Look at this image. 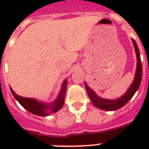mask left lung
Here are the masks:
<instances>
[{"label":"left lung","instance_id":"1","mask_svg":"<svg viewBox=\"0 0 149 149\" xmlns=\"http://www.w3.org/2000/svg\"><path fill=\"white\" fill-rule=\"evenodd\" d=\"M132 42H133L134 49H135L137 61H138L137 62L136 72H135V77H134V81H133L132 85L130 86L127 92L124 95L121 96L120 98H118L117 100L104 99V98L98 97L94 93V91L89 87L86 83H85V86H86V90L87 91V94H88L89 97L91 99V102L93 104V105L97 107V108L101 109V110H105V111H116V110L122 107L123 106H125V104L132 99V97L135 93V92L138 91V89L140 86V84H141V77H142V65H141L140 52H139V47L137 45L136 42L134 39H132Z\"/></svg>","mask_w":149,"mask_h":149}]
</instances>
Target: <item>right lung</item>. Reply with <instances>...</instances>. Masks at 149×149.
<instances>
[{
  "mask_svg": "<svg viewBox=\"0 0 149 149\" xmlns=\"http://www.w3.org/2000/svg\"><path fill=\"white\" fill-rule=\"evenodd\" d=\"M66 85H67V79H65L63 83L61 91L58 93V97L54 102L51 104H45L42 102L38 101L36 99L33 98L22 97L17 95L14 92L12 89L10 88V91L14 95L15 98L17 100L18 103L22 105L27 111L31 112L38 116H48L51 113H56L59 111L62 107L63 106L65 101V94L66 91Z\"/></svg>",
  "mask_w": 149,
  "mask_h": 149,
  "instance_id": "1",
  "label": "right lung"
}]
</instances>
